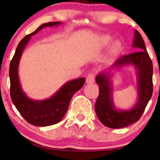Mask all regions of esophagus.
Here are the masks:
<instances>
[{
	"label": "esophagus",
	"instance_id": "1",
	"mask_svg": "<svg viewBox=\"0 0 160 160\" xmlns=\"http://www.w3.org/2000/svg\"><path fill=\"white\" fill-rule=\"evenodd\" d=\"M95 74L90 73V74H89L88 76H87L86 82H87V84H93V83L95 82Z\"/></svg>",
	"mask_w": 160,
	"mask_h": 160
}]
</instances>
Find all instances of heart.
I'll return each instance as SVG.
<instances>
[{
	"instance_id": "heart-1",
	"label": "heart",
	"mask_w": 160,
	"mask_h": 160,
	"mask_svg": "<svg viewBox=\"0 0 160 160\" xmlns=\"http://www.w3.org/2000/svg\"><path fill=\"white\" fill-rule=\"evenodd\" d=\"M112 40L111 36H103L100 39V44H101L102 47H107L110 42ZM122 49V45L121 43L118 41H116V42L113 43L112 45L110 47V54L111 56H116L119 53L120 51H121Z\"/></svg>"
}]
</instances>
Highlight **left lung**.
Instances as JSON below:
<instances>
[{"instance_id":"obj_1","label":"left lung","mask_w":160,"mask_h":160,"mask_svg":"<svg viewBox=\"0 0 160 160\" xmlns=\"http://www.w3.org/2000/svg\"><path fill=\"white\" fill-rule=\"evenodd\" d=\"M133 47L140 51L125 54L118 59L109 70L132 65L137 69L138 100L133 108L128 111H118L112 101V90L110 75L102 72L96 77V83L99 85V95L95 105V113L100 122L108 128L117 129L128 127L140 119L145 111L153 93V64L141 35L135 30Z\"/></svg>"}]
</instances>
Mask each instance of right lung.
<instances>
[{
  "label": "right lung",
  "mask_w": 160,
  "mask_h": 160,
  "mask_svg": "<svg viewBox=\"0 0 160 160\" xmlns=\"http://www.w3.org/2000/svg\"><path fill=\"white\" fill-rule=\"evenodd\" d=\"M60 22H51L41 25L32 33L28 34L20 41L9 65L10 95L13 103L19 113L28 123L38 127L49 126L61 121L67 112L74 93L84 86V78H80L68 82L58 92L49 99L37 101L30 100L22 90L18 76L19 60L26 45L32 36L43 28L60 25Z\"/></svg>",
  "instance_id": "1"
}]
</instances>
